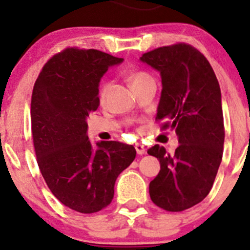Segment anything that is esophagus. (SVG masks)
Segmentation results:
<instances>
[{"label": "esophagus", "mask_w": 250, "mask_h": 250, "mask_svg": "<svg viewBox=\"0 0 250 250\" xmlns=\"http://www.w3.org/2000/svg\"><path fill=\"white\" fill-rule=\"evenodd\" d=\"M135 149H136V153L139 155H143L146 153V147L145 146L140 145V143H136V145H135Z\"/></svg>", "instance_id": "esophagus-1"}]
</instances>
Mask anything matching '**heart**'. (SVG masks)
<instances>
[{
  "label": "heart",
  "mask_w": 250,
  "mask_h": 250,
  "mask_svg": "<svg viewBox=\"0 0 250 250\" xmlns=\"http://www.w3.org/2000/svg\"><path fill=\"white\" fill-rule=\"evenodd\" d=\"M153 77H151L147 71H143V70H136L133 71V73L129 75V83L133 88L137 87V85L142 84V83L151 81ZM109 89H110V83L105 82L104 84L102 85L101 89H100V101L104 102L105 99H107L108 93H109Z\"/></svg>",
  "instance_id": "obj_1"
}]
</instances>
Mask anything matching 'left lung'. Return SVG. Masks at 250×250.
Wrapping results in <instances>:
<instances>
[{
    "label": "left lung",
    "instance_id": "left-lung-1",
    "mask_svg": "<svg viewBox=\"0 0 250 250\" xmlns=\"http://www.w3.org/2000/svg\"><path fill=\"white\" fill-rule=\"evenodd\" d=\"M141 61L160 71L162 93L156 121L161 130L176 131L174 154L155 145L148 154L161 170L149 183L150 199L167 211H182L209 194L222 161L225 125L221 90L210 63L187 43L145 53Z\"/></svg>",
    "mask_w": 250,
    "mask_h": 250
}]
</instances>
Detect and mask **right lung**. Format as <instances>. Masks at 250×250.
Returning <instances> with one entry per match:
<instances>
[{
	"instance_id": "1",
	"label": "right lung",
	"mask_w": 250,
	"mask_h": 250,
	"mask_svg": "<svg viewBox=\"0 0 250 250\" xmlns=\"http://www.w3.org/2000/svg\"><path fill=\"white\" fill-rule=\"evenodd\" d=\"M122 59L96 49L65 48L40 71L30 119L36 161L62 205L93 214L110 205L120 174L136 156L131 145L102 141L93 149L87 117L100 104L99 82Z\"/></svg>"
}]
</instances>
